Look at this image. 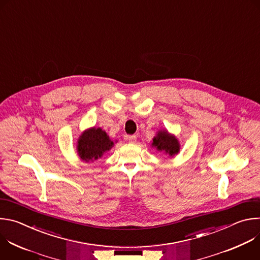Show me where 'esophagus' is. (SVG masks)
<instances>
[{
    "mask_svg": "<svg viewBox=\"0 0 260 260\" xmlns=\"http://www.w3.org/2000/svg\"><path fill=\"white\" fill-rule=\"evenodd\" d=\"M127 141L129 143H135L137 141V136L135 135H131V136H127Z\"/></svg>",
    "mask_w": 260,
    "mask_h": 260,
    "instance_id": "obj_1",
    "label": "esophagus"
}]
</instances>
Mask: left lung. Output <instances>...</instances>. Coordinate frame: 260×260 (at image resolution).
I'll use <instances>...</instances> for the list:
<instances>
[{"instance_id":"1","label":"left lung","mask_w":260,"mask_h":260,"mask_svg":"<svg viewBox=\"0 0 260 260\" xmlns=\"http://www.w3.org/2000/svg\"><path fill=\"white\" fill-rule=\"evenodd\" d=\"M153 146L156 147L158 151H165L169 155L173 156L179 152V143L178 140L168 134L167 131L159 132L156 137L153 139Z\"/></svg>"}]
</instances>
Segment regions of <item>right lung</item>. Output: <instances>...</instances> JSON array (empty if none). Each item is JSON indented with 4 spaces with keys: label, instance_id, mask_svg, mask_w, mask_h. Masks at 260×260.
I'll use <instances>...</instances> for the list:
<instances>
[{
    "label": "right lung",
    "instance_id": "add662e5",
    "mask_svg": "<svg viewBox=\"0 0 260 260\" xmlns=\"http://www.w3.org/2000/svg\"><path fill=\"white\" fill-rule=\"evenodd\" d=\"M113 146V142L111 141L102 128H90L83 133L78 141V152L82 160L90 161L98 159L110 150Z\"/></svg>",
    "mask_w": 260,
    "mask_h": 260
}]
</instances>
